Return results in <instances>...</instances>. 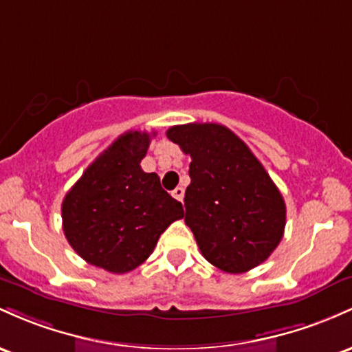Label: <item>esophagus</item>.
<instances>
[{"label":"esophagus","instance_id":"34e87169","mask_svg":"<svg viewBox=\"0 0 352 352\" xmlns=\"http://www.w3.org/2000/svg\"><path fill=\"white\" fill-rule=\"evenodd\" d=\"M184 194H185V190L182 187H177L175 190L172 192V195H173V199H177V200H180V202H182L184 200Z\"/></svg>","mask_w":352,"mask_h":352}]
</instances>
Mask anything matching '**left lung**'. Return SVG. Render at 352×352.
I'll return each mask as SVG.
<instances>
[{
    "instance_id": "1",
    "label": "left lung",
    "mask_w": 352,
    "mask_h": 352,
    "mask_svg": "<svg viewBox=\"0 0 352 352\" xmlns=\"http://www.w3.org/2000/svg\"><path fill=\"white\" fill-rule=\"evenodd\" d=\"M167 137L192 158L184 217L202 256L229 274L262 264L284 235L285 204L261 162L219 123L170 126Z\"/></svg>"
}]
</instances>
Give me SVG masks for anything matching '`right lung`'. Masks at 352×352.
<instances>
[{
  "instance_id": "obj_1",
  "label": "right lung",
  "mask_w": 352,
  "mask_h": 352,
  "mask_svg": "<svg viewBox=\"0 0 352 352\" xmlns=\"http://www.w3.org/2000/svg\"><path fill=\"white\" fill-rule=\"evenodd\" d=\"M150 138L146 132L120 135L61 204L68 244L108 272L125 274L144 264L165 229L184 217L182 204L162 188L157 173L140 167Z\"/></svg>"
}]
</instances>
